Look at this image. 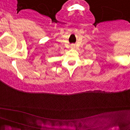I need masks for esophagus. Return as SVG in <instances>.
Returning <instances> with one entry per match:
<instances>
[{
  "mask_svg": "<svg viewBox=\"0 0 130 130\" xmlns=\"http://www.w3.org/2000/svg\"><path fill=\"white\" fill-rule=\"evenodd\" d=\"M75 45H71V48H75Z\"/></svg>",
  "mask_w": 130,
  "mask_h": 130,
  "instance_id": "obj_1",
  "label": "esophagus"
}]
</instances>
